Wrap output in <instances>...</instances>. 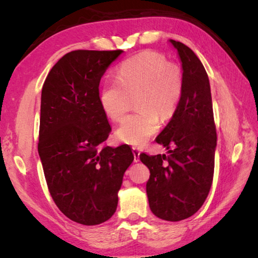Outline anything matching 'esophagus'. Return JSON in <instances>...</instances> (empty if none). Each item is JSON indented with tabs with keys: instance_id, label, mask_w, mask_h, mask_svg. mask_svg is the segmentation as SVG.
Listing matches in <instances>:
<instances>
[{
	"instance_id": "1",
	"label": "esophagus",
	"mask_w": 258,
	"mask_h": 258,
	"mask_svg": "<svg viewBox=\"0 0 258 258\" xmlns=\"http://www.w3.org/2000/svg\"><path fill=\"white\" fill-rule=\"evenodd\" d=\"M133 155H134V161H139L140 160V150L138 148L133 147Z\"/></svg>"
}]
</instances>
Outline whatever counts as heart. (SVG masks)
<instances>
[{
	"instance_id": "heart-1",
	"label": "heart",
	"mask_w": 258,
	"mask_h": 258,
	"mask_svg": "<svg viewBox=\"0 0 258 258\" xmlns=\"http://www.w3.org/2000/svg\"><path fill=\"white\" fill-rule=\"evenodd\" d=\"M117 80H107L99 93L102 110L119 121L128 107V93L135 97L138 111L125 117L116 131L119 141L142 146L157 133L161 118L171 117L182 95V78L176 67L155 51H145L126 59L116 72Z\"/></svg>"
}]
</instances>
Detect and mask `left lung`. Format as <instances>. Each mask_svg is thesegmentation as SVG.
<instances>
[{
	"label": "left lung",
	"instance_id": "left-lung-1",
	"mask_svg": "<svg viewBox=\"0 0 258 258\" xmlns=\"http://www.w3.org/2000/svg\"><path fill=\"white\" fill-rule=\"evenodd\" d=\"M182 63V95L169 123L156 138L167 155H140L150 171L147 196L151 212L177 222L199 211L211 190L216 127L208 75L190 47L169 40ZM173 147L172 151L169 148Z\"/></svg>",
	"mask_w": 258,
	"mask_h": 258
}]
</instances>
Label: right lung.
Segmentation results:
<instances>
[{
  "instance_id": "1",
  "label": "right lung",
  "mask_w": 258,
  "mask_h": 258,
  "mask_svg": "<svg viewBox=\"0 0 258 258\" xmlns=\"http://www.w3.org/2000/svg\"><path fill=\"white\" fill-rule=\"evenodd\" d=\"M121 52H69L43 84L38 155L46 184L61 213L83 225L113 215L134 159L127 145L103 146L111 127L100 106L99 84Z\"/></svg>"
}]
</instances>
